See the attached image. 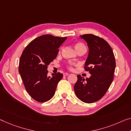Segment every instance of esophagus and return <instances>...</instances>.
Masks as SVG:
<instances>
[{"label":"esophagus","instance_id":"1","mask_svg":"<svg viewBox=\"0 0 131 131\" xmlns=\"http://www.w3.org/2000/svg\"><path fill=\"white\" fill-rule=\"evenodd\" d=\"M68 75H69V73H63V76H64V77H66V76H68Z\"/></svg>","mask_w":131,"mask_h":131}]
</instances>
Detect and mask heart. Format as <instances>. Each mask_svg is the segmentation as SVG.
<instances>
[{
    "label": "heart",
    "mask_w": 131,
    "mask_h": 131,
    "mask_svg": "<svg viewBox=\"0 0 131 131\" xmlns=\"http://www.w3.org/2000/svg\"><path fill=\"white\" fill-rule=\"evenodd\" d=\"M82 48H85V46H84V45H83L81 43H77L75 45V49L77 50V51H78V50H79L80 49ZM71 67H70V69H71Z\"/></svg>",
    "instance_id": "1"
}]
</instances>
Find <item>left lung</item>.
Returning a JSON list of instances; mask_svg holds the SVG:
<instances>
[{"mask_svg":"<svg viewBox=\"0 0 131 131\" xmlns=\"http://www.w3.org/2000/svg\"><path fill=\"white\" fill-rule=\"evenodd\" d=\"M80 37L88 46L89 53L84 68L91 76L85 80L78 75L74 91L80 100L91 103L101 99L108 90L114 79L115 59L112 48L103 39L92 34Z\"/></svg>","mask_w":131,"mask_h":131,"instance_id":"1","label":"left lung"}]
</instances>
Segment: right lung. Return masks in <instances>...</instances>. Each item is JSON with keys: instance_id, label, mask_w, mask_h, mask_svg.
Returning <instances> with one entry per match:
<instances>
[{"instance_id": "right-lung-1", "label": "right lung", "mask_w": 131, "mask_h": 131, "mask_svg": "<svg viewBox=\"0 0 131 131\" xmlns=\"http://www.w3.org/2000/svg\"><path fill=\"white\" fill-rule=\"evenodd\" d=\"M67 37L44 35L28 45L19 60V72L29 95L39 102H45L54 96L58 83L63 77L58 72L48 76V65L55 59L60 46Z\"/></svg>"}]
</instances>
